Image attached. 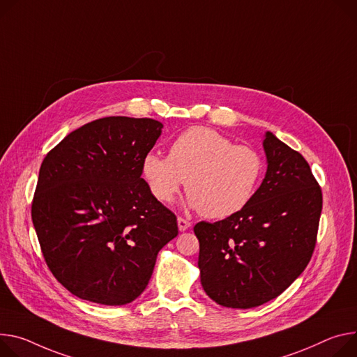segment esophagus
I'll return each mask as SVG.
<instances>
[{"instance_id":"1","label":"esophagus","mask_w":357,"mask_h":357,"mask_svg":"<svg viewBox=\"0 0 357 357\" xmlns=\"http://www.w3.org/2000/svg\"><path fill=\"white\" fill-rule=\"evenodd\" d=\"M189 228H190V222H189V220H186V219H183V218H178V229H179L181 232L188 231Z\"/></svg>"}]
</instances>
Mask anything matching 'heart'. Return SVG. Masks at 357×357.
<instances>
[{
	"label": "heart",
	"instance_id": "1",
	"mask_svg": "<svg viewBox=\"0 0 357 357\" xmlns=\"http://www.w3.org/2000/svg\"><path fill=\"white\" fill-rule=\"evenodd\" d=\"M264 171V158L255 148L235 145L206 126L178 135L168 158L149 152L142 159V176L158 201L169 204L185 181L186 205L212 219L242 211L255 197Z\"/></svg>",
	"mask_w": 357,
	"mask_h": 357
}]
</instances>
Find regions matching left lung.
<instances>
[{
    "label": "left lung",
    "mask_w": 357,
    "mask_h": 357,
    "mask_svg": "<svg viewBox=\"0 0 357 357\" xmlns=\"http://www.w3.org/2000/svg\"><path fill=\"white\" fill-rule=\"evenodd\" d=\"M268 169L252 201L223 220L199 222L198 268L206 295L232 309L261 306L307 266L321 212V190L306 159L272 132Z\"/></svg>",
    "instance_id": "1"
}]
</instances>
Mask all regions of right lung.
<instances>
[{"label": "right lung", "instance_id": "obj_1", "mask_svg": "<svg viewBox=\"0 0 357 357\" xmlns=\"http://www.w3.org/2000/svg\"><path fill=\"white\" fill-rule=\"evenodd\" d=\"M162 128L151 118H101L43 160L32 223L50 271L79 299L131 303L148 286L158 252L178 235L176 216L141 178Z\"/></svg>", "mask_w": 357, "mask_h": 357}]
</instances>
